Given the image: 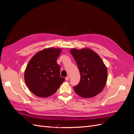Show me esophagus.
<instances>
[{
  "label": "esophagus",
  "mask_w": 134,
  "mask_h": 134,
  "mask_svg": "<svg viewBox=\"0 0 134 134\" xmlns=\"http://www.w3.org/2000/svg\"><path fill=\"white\" fill-rule=\"evenodd\" d=\"M69 79H70V77H69V76H67L66 77V78H65V80H69Z\"/></svg>",
  "instance_id": "34e87169"
}]
</instances>
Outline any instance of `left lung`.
Listing matches in <instances>:
<instances>
[{
    "label": "left lung",
    "mask_w": 134,
    "mask_h": 134,
    "mask_svg": "<svg viewBox=\"0 0 134 134\" xmlns=\"http://www.w3.org/2000/svg\"><path fill=\"white\" fill-rule=\"evenodd\" d=\"M73 56L80 74V80L74 90L83 98H91L98 94L105 87L107 69L102 60L94 51L89 48H72Z\"/></svg>",
    "instance_id": "left-lung-1"
}]
</instances>
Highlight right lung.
Instances as JSON below:
<instances>
[{
  "instance_id": "obj_1",
  "label": "right lung",
  "mask_w": 134,
  "mask_h": 134,
  "mask_svg": "<svg viewBox=\"0 0 134 134\" xmlns=\"http://www.w3.org/2000/svg\"><path fill=\"white\" fill-rule=\"evenodd\" d=\"M61 51L60 48H45L35 54L28 63L25 80L35 95L42 98L49 97L65 81L60 76V66L56 62Z\"/></svg>"
}]
</instances>
